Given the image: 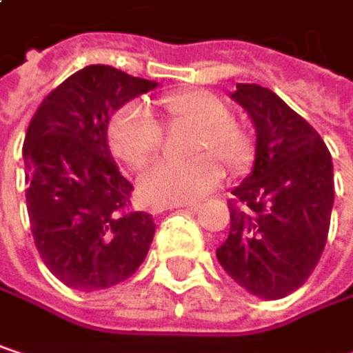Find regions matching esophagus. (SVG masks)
<instances>
[{
  "instance_id": "34e87169",
  "label": "esophagus",
  "mask_w": 353,
  "mask_h": 353,
  "mask_svg": "<svg viewBox=\"0 0 353 353\" xmlns=\"http://www.w3.org/2000/svg\"><path fill=\"white\" fill-rule=\"evenodd\" d=\"M192 208V210H196L198 208V204H151V212L153 214H159V212H163V210H170V208Z\"/></svg>"
}]
</instances>
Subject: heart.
<instances>
[{
    "label": "heart",
    "instance_id": "obj_1",
    "mask_svg": "<svg viewBox=\"0 0 353 353\" xmlns=\"http://www.w3.org/2000/svg\"><path fill=\"white\" fill-rule=\"evenodd\" d=\"M161 108L172 124L196 126L190 151L198 153L185 161L161 159L139 176V192L149 202L179 204L200 198L223 179L221 163L229 170L245 165L251 153L247 132L231 120V108L204 90L172 92L161 98ZM112 153L130 168H141L163 145V128L139 104L122 106L108 124ZM208 150V154H204Z\"/></svg>",
    "mask_w": 353,
    "mask_h": 353
}]
</instances>
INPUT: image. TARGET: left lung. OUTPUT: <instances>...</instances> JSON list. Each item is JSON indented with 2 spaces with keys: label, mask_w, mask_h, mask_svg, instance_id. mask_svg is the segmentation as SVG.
Returning <instances> with one entry per match:
<instances>
[{
  "label": "left lung",
  "mask_w": 353,
  "mask_h": 353,
  "mask_svg": "<svg viewBox=\"0 0 353 353\" xmlns=\"http://www.w3.org/2000/svg\"><path fill=\"white\" fill-rule=\"evenodd\" d=\"M255 124V163L231 192V231L216 249L223 270L261 299H284L313 274L327 243L333 161L319 132L272 90L231 94Z\"/></svg>",
  "instance_id": "8db88e82"
}]
</instances>
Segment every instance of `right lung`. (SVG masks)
<instances>
[{
    "mask_svg": "<svg viewBox=\"0 0 353 353\" xmlns=\"http://www.w3.org/2000/svg\"><path fill=\"white\" fill-rule=\"evenodd\" d=\"M157 83L90 65L54 88L32 116L22 155L36 249L54 278L94 292L130 278L155 235L132 210V183L108 149V120Z\"/></svg>",
    "mask_w": 353,
    "mask_h": 353,
    "instance_id": "obj_1",
    "label": "right lung"
}]
</instances>
